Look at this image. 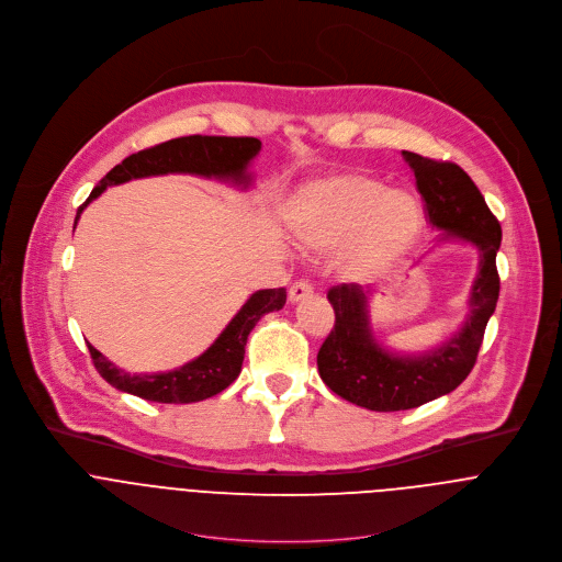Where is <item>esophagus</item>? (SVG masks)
<instances>
[{
	"instance_id": "obj_1",
	"label": "esophagus",
	"mask_w": 562,
	"mask_h": 562,
	"mask_svg": "<svg viewBox=\"0 0 562 562\" xmlns=\"http://www.w3.org/2000/svg\"><path fill=\"white\" fill-rule=\"evenodd\" d=\"M312 294H314V285L310 281H305V279H301V281L290 285V301L292 303H299V301H303V299H307Z\"/></svg>"
}]
</instances>
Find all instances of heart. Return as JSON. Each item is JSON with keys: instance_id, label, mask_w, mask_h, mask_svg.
<instances>
[{"instance_id": "1", "label": "heart", "mask_w": 562, "mask_h": 562, "mask_svg": "<svg viewBox=\"0 0 562 562\" xmlns=\"http://www.w3.org/2000/svg\"><path fill=\"white\" fill-rule=\"evenodd\" d=\"M294 237L316 250L347 241L342 268L349 277L369 279L395 266L424 228L419 200L382 180L351 171L307 184L290 204Z\"/></svg>"}]
</instances>
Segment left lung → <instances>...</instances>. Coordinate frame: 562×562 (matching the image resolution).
Returning a JSON list of instances; mask_svg holds the SVG:
<instances>
[{"instance_id":"8db88e82","label":"left lung","mask_w":562,"mask_h":562,"mask_svg":"<svg viewBox=\"0 0 562 562\" xmlns=\"http://www.w3.org/2000/svg\"><path fill=\"white\" fill-rule=\"evenodd\" d=\"M402 156L415 173L430 226L443 231L441 239L472 244L479 250V272L461 329L422 356L393 353L373 338L367 310L371 290L342 283L327 292L336 323L318 349V373L336 395L384 413L415 408L454 391L476 362L485 325L498 301L501 224L481 191L454 162L430 160L413 151H402Z\"/></svg>"}]
</instances>
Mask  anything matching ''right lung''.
Segmentation results:
<instances>
[{
    "label": "right lung",
    "instance_id": "right-lung-1",
    "mask_svg": "<svg viewBox=\"0 0 562 562\" xmlns=\"http://www.w3.org/2000/svg\"><path fill=\"white\" fill-rule=\"evenodd\" d=\"M261 143L257 138H231V136H184L173 138L151 149L132 154L121 165H116L90 193V198L79 206L75 226L83 209L97 200L108 187H116L136 178L167 176V173H191L202 178L228 180L239 187L252 182L248 173L250 160L259 154ZM285 288L259 290L255 292L241 310L233 316L217 340L195 360L182 364L180 369L165 373L132 375L110 362L99 349L88 345L97 371L119 391L138 395L149 402L162 404H191L222 393L241 373V362L246 353L248 334L268 312H277L285 305Z\"/></svg>",
    "mask_w": 562,
    "mask_h": 562
}]
</instances>
